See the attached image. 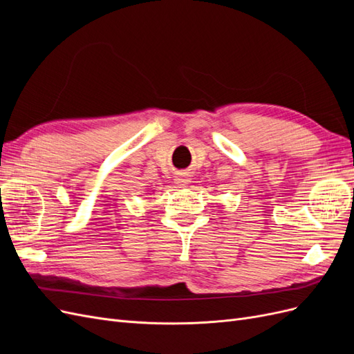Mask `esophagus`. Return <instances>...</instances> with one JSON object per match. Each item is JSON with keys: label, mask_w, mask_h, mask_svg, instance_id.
<instances>
[{"label": "esophagus", "mask_w": 354, "mask_h": 354, "mask_svg": "<svg viewBox=\"0 0 354 354\" xmlns=\"http://www.w3.org/2000/svg\"><path fill=\"white\" fill-rule=\"evenodd\" d=\"M189 177H187V174H178L176 178H174V183L177 185V186H180V187H183V186H186L187 183H189Z\"/></svg>", "instance_id": "obj_1"}]
</instances>
